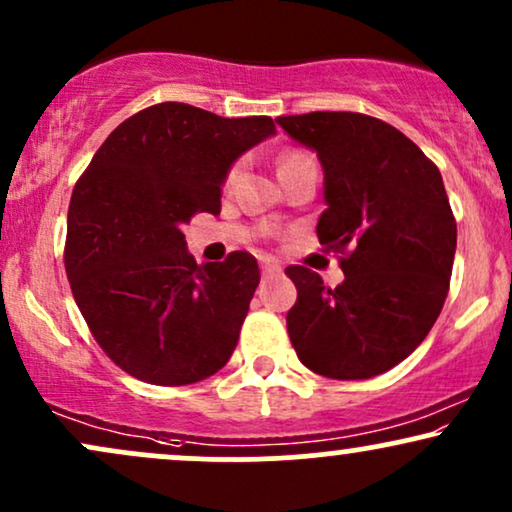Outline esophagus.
I'll list each match as a JSON object with an SVG mask.
<instances>
[{"label": "esophagus", "mask_w": 512, "mask_h": 512, "mask_svg": "<svg viewBox=\"0 0 512 512\" xmlns=\"http://www.w3.org/2000/svg\"><path fill=\"white\" fill-rule=\"evenodd\" d=\"M260 264H262V276H274V274L281 272L279 264H276L274 260H269V257H267V260H262Z\"/></svg>", "instance_id": "esophagus-1"}]
</instances>
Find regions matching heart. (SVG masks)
<instances>
[{
  "instance_id": "b5f03b06",
  "label": "heart",
  "mask_w": 512,
  "mask_h": 512,
  "mask_svg": "<svg viewBox=\"0 0 512 512\" xmlns=\"http://www.w3.org/2000/svg\"><path fill=\"white\" fill-rule=\"evenodd\" d=\"M303 154H284L281 156V161H279V166H286V163H291V161H296V158H301ZM236 173H238V168H233L231 173H228V180H233L236 178Z\"/></svg>"
}]
</instances>
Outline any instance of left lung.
I'll list each match as a JSON object with an SVG mask.
<instances>
[{
  "mask_svg": "<svg viewBox=\"0 0 512 512\" xmlns=\"http://www.w3.org/2000/svg\"><path fill=\"white\" fill-rule=\"evenodd\" d=\"M276 122L320 158L327 209L317 238L344 255L334 289L308 267L286 269L298 291L286 315L291 344L317 375L373 378L424 342L448 296L457 223L440 170L378 117L308 113Z\"/></svg>",
  "mask_w": 512,
  "mask_h": 512,
  "instance_id": "obj_1",
  "label": "left lung"
}]
</instances>
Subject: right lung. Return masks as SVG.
<instances>
[{
  "label": "right lung",
  "mask_w": 512,
  "mask_h": 512,
  "mask_svg": "<svg viewBox=\"0 0 512 512\" xmlns=\"http://www.w3.org/2000/svg\"><path fill=\"white\" fill-rule=\"evenodd\" d=\"M272 117L158 103L110 132L72 192L64 269L101 349L151 385H192L236 349L260 267L250 252L197 264L182 226L219 214L238 156Z\"/></svg>",
  "instance_id": "right-lung-1"
}]
</instances>
